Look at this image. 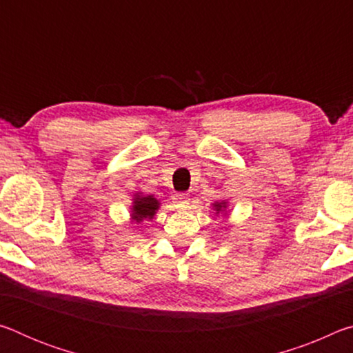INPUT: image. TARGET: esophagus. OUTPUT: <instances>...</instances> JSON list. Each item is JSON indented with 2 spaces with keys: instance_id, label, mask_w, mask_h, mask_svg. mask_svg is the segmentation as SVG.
I'll use <instances>...</instances> for the list:
<instances>
[{
  "instance_id": "esophagus-1",
  "label": "esophagus",
  "mask_w": 353,
  "mask_h": 353,
  "mask_svg": "<svg viewBox=\"0 0 353 353\" xmlns=\"http://www.w3.org/2000/svg\"><path fill=\"white\" fill-rule=\"evenodd\" d=\"M174 201L179 202V204H188L190 194H188V193H176Z\"/></svg>"
}]
</instances>
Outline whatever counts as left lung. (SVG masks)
Instances as JSON below:
<instances>
[{
  "instance_id": "8db88e82",
  "label": "left lung",
  "mask_w": 353,
  "mask_h": 353,
  "mask_svg": "<svg viewBox=\"0 0 353 353\" xmlns=\"http://www.w3.org/2000/svg\"><path fill=\"white\" fill-rule=\"evenodd\" d=\"M214 208H216V212L219 213L223 208H225V202H216V204H213Z\"/></svg>"
}]
</instances>
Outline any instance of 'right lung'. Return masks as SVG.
<instances>
[{"instance_id": "obj_1", "label": "right lung", "mask_w": 353, "mask_h": 353, "mask_svg": "<svg viewBox=\"0 0 353 353\" xmlns=\"http://www.w3.org/2000/svg\"><path fill=\"white\" fill-rule=\"evenodd\" d=\"M159 205V201L154 196H137L132 205V221L141 223L143 219H152Z\"/></svg>"}]
</instances>
